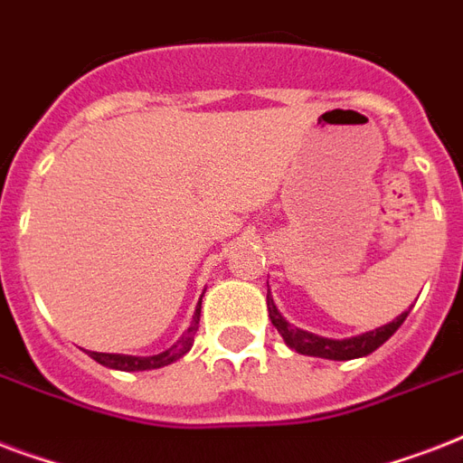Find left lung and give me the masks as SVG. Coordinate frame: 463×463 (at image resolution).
I'll return each instance as SVG.
<instances>
[{
  "mask_svg": "<svg viewBox=\"0 0 463 463\" xmlns=\"http://www.w3.org/2000/svg\"><path fill=\"white\" fill-rule=\"evenodd\" d=\"M267 307H269V319L274 324L279 334L283 336V341L293 348V351L303 353V355H315V358H326V360H353V358H363V355H370L373 351H377L384 341H387L392 334H394L399 326L403 324V319L409 317V312H402L396 317L394 322L384 324L380 329L365 331L360 336L351 338H324L317 336V334H309V331L298 329V326H290L286 322V317L276 309L274 298L271 293H267Z\"/></svg>",
  "mask_w": 463,
  "mask_h": 463,
  "instance_id": "1",
  "label": "left lung"
}]
</instances>
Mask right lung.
Here are the masks:
<instances>
[{
  "label": "right lung",
  "mask_w": 463,
  "mask_h": 463,
  "mask_svg": "<svg viewBox=\"0 0 463 463\" xmlns=\"http://www.w3.org/2000/svg\"><path fill=\"white\" fill-rule=\"evenodd\" d=\"M199 317H202V303L196 307L194 317H192V324L189 329L182 334V338L177 344H173L167 351L158 353V355H148V358H139V355H122V353H96L89 351V355L96 363L105 367H112V370H122V373H139V370H156V367L170 365L175 360H180L184 353L192 348L194 344V334L199 329Z\"/></svg>",
  "instance_id": "obj_1"
}]
</instances>
